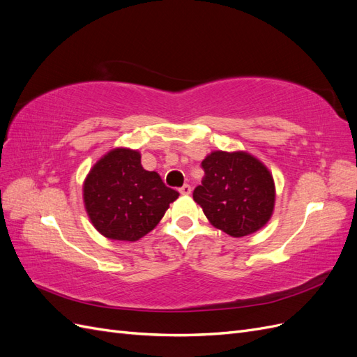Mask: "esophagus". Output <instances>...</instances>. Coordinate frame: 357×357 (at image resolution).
Wrapping results in <instances>:
<instances>
[{"instance_id": "obj_1", "label": "esophagus", "mask_w": 357, "mask_h": 357, "mask_svg": "<svg viewBox=\"0 0 357 357\" xmlns=\"http://www.w3.org/2000/svg\"><path fill=\"white\" fill-rule=\"evenodd\" d=\"M178 192L181 193V195H189V193L192 192V188H190V185H183V186L178 189Z\"/></svg>"}]
</instances>
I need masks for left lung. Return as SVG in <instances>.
I'll return each mask as SVG.
<instances>
[{
	"mask_svg": "<svg viewBox=\"0 0 357 357\" xmlns=\"http://www.w3.org/2000/svg\"><path fill=\"white\" fill-rule=\"evenodd\" d=\"M204 178L193 199L215 228L235 238L253 234L269 220L275 189L271 172L244 152H213L201 162Z\"/></svg>",
	"mask_w": 357,
	"mask_h": 357,
	"instance_id": "obj_1",
	"label": "left lung"
}]
</instances>
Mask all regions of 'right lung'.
I'll return each instance as SVG.
<instances>
[{
	"label": "right lung",
	"instance_id": "add662e5",
	"mask_svg": "<svg viewBox=\"0 0 357 357\" xmlns=\"http://www.w3.org/2000/svg\"><path fill=\"white\" fill-rule=\"evenodd\" d=\"M178 192L155 171L142 167L135 150L114 149L91 169L83 186L86 211L96 231L110 240L137 241L164 218Z\"/></svg>",
	"mask_w": 357,
	"mask_h": 357
}]
</instances>
